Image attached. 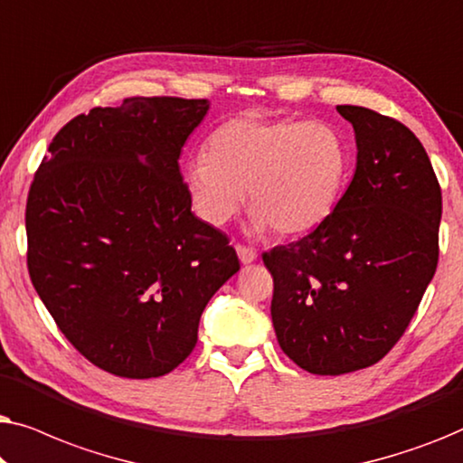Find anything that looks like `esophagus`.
<instances>
[{"label": "esophagus", "instance_id": "obj_1", "mask_svg": "<svg viewBox=\"0 0 463 463\" xmlns=\"http://www.w3.org/2000/svg\"><path fill=\"white\" fill-rule=\"evenodd\" d=\"M236 252H238V259L242 265H250L257 261V250L255 249H249V246H236Z\"/></svg>", "mask_w": 463, "mask_h": 463}]
</instances>
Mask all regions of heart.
Returning <instances> with one entry per match:
<instances>
[{
	"label": "heart",
	"mask_w": 463,
	"mask_h": 463,
	"mask_svg": "<svg viewBox=\"0 0 463 463\" xmlns=\"http://www.w3.org/2000/svg\"><path fill=\"white\" fill-rule=\"evenodd\" d=\"M347 173L350 147L333 124L244 113L213 130L206 157L187 162L183 183L206 223H227L246 192L252 232L301 236L331 217Z\"/></svg>",
	"instance_id": "obj_1"
}]
</instances>
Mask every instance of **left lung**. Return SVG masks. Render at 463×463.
Masks as SVG:
<instances>
[{
  "instance_id": "8db88e82",
  "label": "left lung",
  "mask_w": 463,
  "mask_h": 463,
  "mask_svg": "<svg viewBox=\"0 0 463 463\" xmlns=\"http://www.w3.org/2000/svg\"><path fill=\"white\" fill-rule=\"evenodd\" d=\"M356 170L331 217L265 252L282 352L314 375L375 364L409 326L439 263L442 198L430 157L396 119L337 105Z\"/></svg>"
}]
</instances>
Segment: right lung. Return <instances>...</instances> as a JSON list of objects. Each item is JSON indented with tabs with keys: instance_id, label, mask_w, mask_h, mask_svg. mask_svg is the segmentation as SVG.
<instances>
[{
	"instance_id": "right-lung-1",
	"label": "right lung",
	"mask_w": 463,
	"mask_h": 463,
	"mask_svg": "<svg viewBox=\"0 0 463 463\" xmlns=\"http://www.w3.org/2000/svg\"><path fill=\"white\" fill-rule=\"evenodd\" d=\"M208 109L175 97L94 107L62 126L31 185V282L75 350L118 377L179 366L240 269L225 233L192 213L179 170Z\"/></svg>"
}]
</instances>
